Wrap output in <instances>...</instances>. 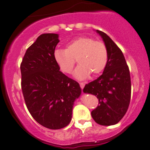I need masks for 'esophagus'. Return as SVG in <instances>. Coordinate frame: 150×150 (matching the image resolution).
Returning <instances> with one entry per match:
<instances>
[{"label":"esophagus","instance_id":"obj_1","mask_svg":"<svg viewBox=\"0 0 150 150\" xmlns=\"http://www.w3.org/2000/svg\"><path fill=\"white\" fill-rule=\"evenodd\" d=\"M80 88H81V89L83 90V88H84V86H85V84L83 83H80Z\"/></svg>","mask_w":150,"mask_h":150}]
</instances>
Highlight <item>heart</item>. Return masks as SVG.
I'll use <instances>...</instances> for the list:
<instances>
[{
	"mask_svg": "<svg viewBox=\"0 0 150 150\" xmlns=\"http://www.w3.org/2000/svg\"><path fill=\"white\" fill-rule=\"evenodd\" d=\"M54 59L61 71L66 74L72 72L77 60L79 65L74 75L78 79L84 80L89 75L95 76L103 72L108 63V48L101 41L80 37L69 43L65 50H57Z\"/></svg>",
	"mask_w": 150,
	"mask_h": 150,
	"instance_id": "heart-1",
	"label": "heart"
}]
</instances>
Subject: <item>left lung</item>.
I'll return each instance as SVG.
<instances>
[{
	"label": "left lung",
	"mask_w": 150,
	"mask_h": 150,
	"mask_svg": "<svg viewBox=\"0 0 150 150\" xmlns=\"http://www.w3.org/2000/svg\"><path fill=\"white\" fill-rule=\"evenodd\" d=\"M108 52V59L103 74L88 83L83 92L98 99V105L91 111L97 124L111 126L117 124L128 110L131 100L130 72L124 54L106 34L97 30Z\"/></svg>",
	"instance_id": "1"
}]
</instances>
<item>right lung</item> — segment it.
I'll list each match as a JSON object with an SVG mask.
<instances>
[{
  "label": "right lung",
  "instance_id": "obj_1",
  "mask_svg": "<svg viewBox=\"0 0 150 150\" xmlns=\"http://www.w3.org/2000/svg\"><path fill=\"white\" fill-rule=\"evenodd\" d=\"M58 34H43L26 50L21 63V90L30 114L43 127L59 129L70 124L79 83L59 71L54 59Z\"/></svg>",
  "mask_w": 150,
  "mask_h": 150
}]
</instances>
